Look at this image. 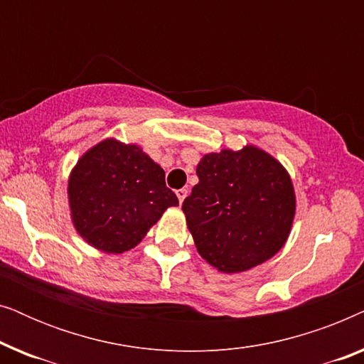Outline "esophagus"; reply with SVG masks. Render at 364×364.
Listing matches in <instances>:
<instances>
[{
  "instance_id": "obj_1",
  "label": "esophagus",
  "mask_w": 364,
  "mask_h": 364,
  "mask_svg": "<svg viewBox=\"0 0 364 364\" xmlns=\"http://www.w3.org/2000/svg\"><path fill=\"white\" fill-rule=\"evenodd\" d=\"M177 193V198H178V202H183V198H186L187 197V193H188V191H187V188H178V191L176 192Z\"/></svg>"
}]
</instances>
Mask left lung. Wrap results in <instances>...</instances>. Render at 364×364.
<instances>
[{
    "mask_svg": "<svg viewBox=\"0 0 364 364\" xmlns=\"http://www.w3.org/2000/svg\"><path fill=\"white\" fill-rule=\"evenodd\" d=\"M182 203L202 258L225 273L260 265L283 247L295 215L285 168L260 149L207 154Z\"/></svg>",
    "mask_w": 364,
    "mask_h": 364,
    "instance_id": "obj_1",
    "label": "left lung"
}]
</instances>
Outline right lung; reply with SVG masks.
I'll list each match as a JSON object with an SVG mask.
<instances>
[{"instance_id": "right-lung-1", "label": "right lung", "mask_w": 364, "mask_h": 364, "mask_svg": "<svg viewBox=\"0 0 364 364\" xmlns=\"http://www.w3.org/2000/svg\"><path fill=\"white\" fill-rule=\"evenodd\" d=\"M68 192L79 235L107 253L131 250L168 207L178 205L164 168L137 146L112 139L84 154Z\"/></svg>"}]
</instances>
